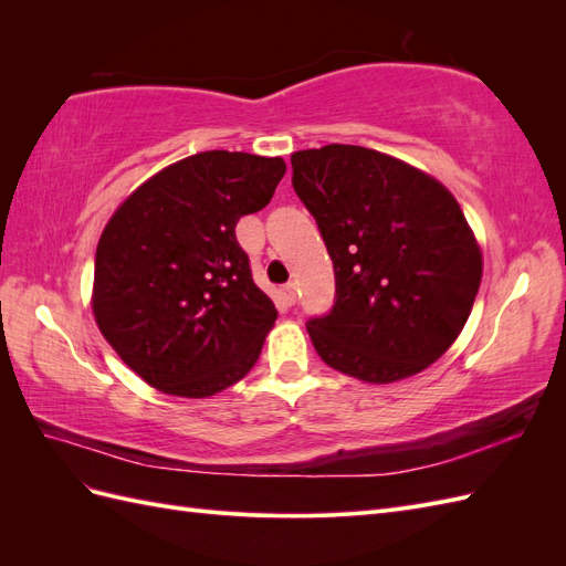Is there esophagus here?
I'll return each mask as SVG.
<instances>
[{"mask_svg": "<svg viewBox=\"0 0 566 566\" xmlns=\"http://www.w3.org/2000/svg\"><path fill=\"white\" fill-rule=\"evenodd\" d=\"M281 295L287 304H295L297 302V290H295V283H285L281 285Z\"/></svg>", "mask_w": 566, "mask_h": 566, "instance_id": "esophagus-1", "label": "esophagus"}]
</instances>
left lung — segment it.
<instances>
[{
    "mask_svg": "<svg viewBox=\"0 0 566 566\" xmlns=\"http://www.w3.org/2000/svg\"><path fill=\"white\" fill-rule=\"evenodd\" d=\"M290 163L335 266L333 310L306 321L318 356L373 385L434 364L482 283V252L458 200L430 175L364 146L297 150Z\"/></svg>",
    "mask_w": 566,
    "mask_h": 566,
    "instance_id": "left-lung-1",
    "label": "left lung"
}]
</instances>
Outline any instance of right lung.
<instances>
[{"mask_svg":"<svg viewBox=\"0 0 566 566\" xmlns=\"http://www.w3.org/2000/svg\"><path fill=\"white\" fill-rule=\"evenodd\" d=\"M283 158L205 150L119 205L96 248L94 316L150 387L202 399L260 358L279 312L252 281L238 219L266 208Z\"/></svg>","mask_w":566,"mask_h":566,"instance_id":"right-lung-1","label":"right lung"}]
</instances>
